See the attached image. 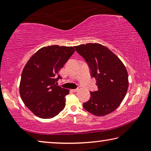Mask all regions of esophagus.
Instances as JSON below:
<instances>
[{
  "mask_svg": "<svg viewBox=\"0 0 151 151\" xmlns=\"http://www.w3.org/2000/svg\"><path fill=\"white\" fill-rule=\"evenodd\" d=\"M78 90H79L78 88H75V89H72L71 91H72L73 92H75V93H76V92H77Z\"/></svg>",
  "mask_w": 151,
  "mask_h": 151,
  "instance_id": "esophagus-1",
  "label": "esophagus"
}]
</instances>
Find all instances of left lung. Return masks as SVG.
<instances>
[{"label": "left lung", "mask_w": 151, "mask_h": 151, "mask_svg": "<svg viewBox=\"0 0 151 151\" xmlns=\"http://www.w3.org/2000/svg\"><path fill=\"white\" fill-rule=\"evenodd\" d=\"M75 48L88 63L98 86V91L91 92L90 100L83 103L84 109L98 116L110 114L118 108L127 94L129 76L126 67L111 50L99 43Z\"/></svg>", "instance_id": "1"}]
</instances>
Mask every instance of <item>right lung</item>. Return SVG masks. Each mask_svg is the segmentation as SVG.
<instances>
[{
    "label": "right lung",
    "mask_w": 151,
    "mask_h": 151,
    "mask_svg": "<svg viewBox=\"0 0 151 151\" xmlns=\"http://www.w3.org/2000/svg\"><path fill=\"white\" fill-rule=\"evenodd\" d=\"M75 50L73 47L48 46L37 51L27 63L20 78V95L35 115L51 119L63 111L69 90L55 85L58 72Z\"/></svg>",
    "instance_id": "1"
}]
</instances>
